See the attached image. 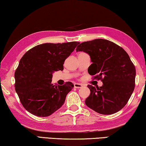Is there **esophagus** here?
<instances>
[{"label":"esophagus","mask_w":146,"mask_h":146,"mask_svg":"<svg viewBox=\"0 0 146 146\" xmlns=\"http://www.w3.org/2000/svg\"><path fill=\"white\" fill-rule=\"evenodd\" d=\"M74 87L76 89H80V88H82L83 87V85L80 83H74Z\"/></svg>","instance_id":"34e87169"}]
</instances>
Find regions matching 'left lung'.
Segmentation results:
<instances>
[{"label":"left lung","mask_w":146,"mask_h":146,"mask_svg":"<svg viewBox=\"0 0 146 146\" xmlns=\"http://www.w3.org/2000/svg\"><path fill=\"white\" fill-rule=\"evenodd\" d=\"M76 52L89 55L92 64L90 75L101 80L102 87L87 86L90 90L85 104L102 114H112L127 104L135 89L136 69L129 55L122 48L110 40L96 39L83 42Z\"/></svg>","instance_id":"8db88e82"}]
</instances>
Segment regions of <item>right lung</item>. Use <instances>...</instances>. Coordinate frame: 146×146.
<instances>
[{
	"instance_id": "1",
	"label": "right lung",
	"mask_w": 146,
	"mask_h": 146,
	"mask_svg": "<svg viewBox=\"0 0 146 146\" xmlns=\"http://www.w3.org/2000/svg\"><path fill=\"white\" fill-rule=\"evenodd\" d=\"M79 43L74 41L39 44L21 59L15 72V91L29 113L46 117L64 104L74 85L66 82L63 85H54L52 74L63 70L64 61Z\"/></svg>"
}]
</instances>
